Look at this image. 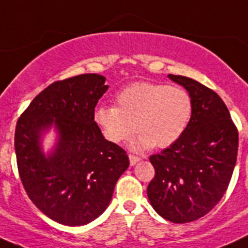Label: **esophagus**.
I'll return each mask as SVG.
<instances>
[{
	"instance_id": "1",
	"label": "esophagus",
	"mask_w": 248,
	"mask_h": 248,
	"mask_svg": "<svg viewBox=\"0 0 248 248\" xmlns=\"http://www.w3.org/2000/svg\"><path fill=\"white\" fill-rule=\"evenodd\" d=\"M128 158H129V164H131V166H135L136 163H138L140 160V157H136V155H128Z\"/></svg>"
}]
</instances>
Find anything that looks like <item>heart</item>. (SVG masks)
<instances>
[{"label":"heart","instance_id":"b5f03b06","mask_svg":"<svg viewBox=\"0 0 248 248\" xmlns=\"http://www.w3.org/2000/svg\"><path fill=\"white\" fill-rule=\"evenodd\" d=\"M191 117L193 100L188 91L148 81L126 86L116 95V108L101 106L93 115L105 138L112 143L128 140L140 131L132 142L137 151L170 147L183 137Z\"/></svg>","mask_w":248,"mask_h":248}]
</instances>
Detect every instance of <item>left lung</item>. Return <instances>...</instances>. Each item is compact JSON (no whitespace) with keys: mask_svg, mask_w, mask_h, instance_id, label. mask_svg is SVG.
Wrapping results in <instances>:
<instances>
[{"mask_svg":"<svg viewBox=\"0 0 248 248\" xmlns=\"http://www.w3.org/2000/svg\"><path fill=\"white\" fill-rule=\"evenodd\" d=\"M168 78L193 100V117L178 142L149 160L155 175L147 195L155 211L174 224L202 217L226 191L237 159L238 132L215 91L190 78Z\"/></svg>","mask_w":248,"mask_h":248,"instance_id":"obj_1","label":"left lung"}]
</instances>
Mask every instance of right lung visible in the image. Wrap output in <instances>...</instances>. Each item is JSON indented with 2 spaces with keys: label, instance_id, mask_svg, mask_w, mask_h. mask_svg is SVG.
I'll use <instances>...</instances> for the list:
<instances>
[{
  "label": "right lung",
  "instance_id": "obj_1",
  "mask_svg": "<svg viewBox=\"0 0 248 248\" xmlns=\"http://www.w3.org/2000/svg\"><path fill=\"white\" fill-rule=\"evenodd\" d=\"M105 80L81 74L53 82L17 121L15 149L22 184L33 204L59 224L81 226L99 217L129 166L126 152L105 140L93 120L95 106L108 89ZM52 126L58 140L46 155L41 137Z\"/></svg>",
  "mask_w": 248,
  "mask_h": 248
}]
</instances>
